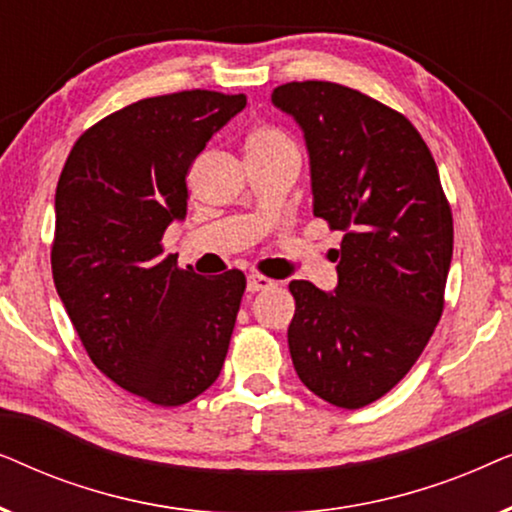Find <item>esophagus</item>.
I'll list each match as a JSON object with an SVG mask.
<instances>
[{
    "instance_id": "1",
    "label": "esophagus",
    "mask_w": 512,
    "mask_h": 512,
    "mask_svg": "<svg viewBox=\"0 0 512 512\" xmlns=\"http://www.w3.org/2000/svg\"><path fill=\"white\" fill-rule=\"evenodd\" d=\"M275 286V279H268L263 275H249L247 277V291L249 293H258V291H268Z\"/></svg>"
}]
</instances>
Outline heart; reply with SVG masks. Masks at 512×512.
Wrapping results in <instances>:
<instances>
[{"label": "heart", "mask_w": 512, "mask_h": 512, "mask_svg": "<svg viewBox=\"0 0 512 512\" xmlns=\"http://www.w3.org/2000/svg\"><path fill=\"white\" fill-rule=\"evenodd\" d=\"M286 146H293L289 137L284 135L282 130L270 128V125H258L244 139V149L247 153H270L277 149H286Z\"/></svg>", "instance_id": "1"}]
</instances>
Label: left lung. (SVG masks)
Listing matches in <instances>:
<instances>
[{
  "label": "left lung",
  "mask_w": 512,
  "mask_h": 512,
  "mask_svg": "<svg viewBox=\"0 0 512 512\" xmlns=\"http://www.w3.org/2000/svg\"><path fill=\"white\" fill-rule=\"evenodd\" d=\"M272 104L303 130L312 212L342 230L338 286L293 279V368L312 394L363 408L394 389L433 335L452 261V212L408 118L331 81H293Z\"/></svg>",
  "instance_id": "8db88e82"
}]
</instances>
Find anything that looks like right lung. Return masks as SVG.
<instances>
[{
    "instance_id": "1",
    "label": "right lung",
    "mask_w": 512,
    "mask_h": 512,
    "mask_svg": "<svg viewBox=\"0 0 512 512\" xmlns=\"http://www.w3.org/2000/svg\"><path fill=\"white\" fill-rule=\"evenodd\" d=\"M247 107L214 90L146 97L76 139L55 191L53 282L90 361L144 401L174 408L212 387L247 286L163 254L186 219V174Z\"/></svg>"
}]
</instances>
